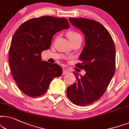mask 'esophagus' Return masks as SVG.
<instances>
[{"mask_svg": "<svg viewBox=\"0 0 129 129\" xmlns=\"http://www.w3.org/2000/svg\"><path fill=\"white\" fill-rule=\"evenodd\" d=\"M68 73H69V71H68L67 70H63V73H62L63 75H66Z\"/></svg>", "mask_w": 129, "mask_h": 129, "instance_id": "1", "label": "esophagus"}]
</instances>
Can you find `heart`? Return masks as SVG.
<instances>
[{
    "label": "heart",
    "mask_w": 129,
    "mask_h": 129,
    "mask_svg": "<svg viewBox=\"0 0 129 129\" xmlns=\"http://www.w3.org/2000/svg\"><path fill=\"white\" fill-rule=\"evenodd\" d=\"M68 38L69 39L70 42L76 40V39L78 38H81V36L80 35V34L78 33L77 32L74 31V30H71L67 32V34Z\"/></svg>",
    "instance_id": "1"
}]
</instances>
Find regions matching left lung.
Returning a JSON list of instances; mask_svg holds the SVG:
<instances>
[{
  "mask_svg": "<svg viewBox=\"0 0 129 129\" xmlns=\"http://www.w3.org/2000/svg\"><path fill=\"white\" fill-rule=\"evenodd\" d=\"M72 25L84 34L85 43L77 68L86 72L67 90L68 99L74 104L84 106L93 103L103 95L112 79L116 67V48L107 29L95 20L71 18Z\"/></svg>",
  "mask_w": 129,
  "mask_h": 129,
  "instance_id": "left-lung-1",
  "label": "left lung"
}]
</instances>
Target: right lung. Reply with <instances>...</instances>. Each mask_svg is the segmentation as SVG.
<instances>
[{"label": "right lung", "instance_id": "add662e5", "mask_svg": "<svg viewBox=\"0 0 129 129\" xmlns=\"http://www.w3.org/2000/svg\"><path fill=\"white\" fill-rule=\"evenodd\" d=\"M69 27L66 18L45 16L26 20L15 32L9 61L13 78L24 94L42 95L51 81L62 75L61 66L42 61L41 53L49 49L55 34Z\"/></svg>", "mask_w": 129, "mask_h": 129}]
</instances>
